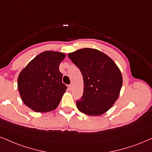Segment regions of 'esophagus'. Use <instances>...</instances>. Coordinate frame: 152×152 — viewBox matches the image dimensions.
<instances>
[{
  "label": "esophagus",
  "instance_id": "esophagus-1",
  "mask_svg": "<svg viewBox=\"0 0 152 152\" xmlns=\"http://www.w3.org/2000/svg\"><path fill=\"white\" fill-rule=\"evenodd\" d=\"M68 89H69V90H71V89H72V85H68Z\"/></svg>",
  "mask_w": 152,
  "mask_h": 152
}]
</instances>
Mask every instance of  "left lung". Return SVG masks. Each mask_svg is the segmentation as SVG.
Segmentation results:
<instances>
[{
    "label": "left lung",
    "instance_id": "left-lung-1",
    "mask_svg": "<svg viewBox=\"0 0 152 152\" xmlns=\"http://www.w3.org/2000/svg\"><path fill=\"white\" fill-rule=\"evenodd\" d=\"M68 57L81 71L84 91L77 107L89 115H99L113 106L119 96L123 77L114 61L100 50L85 48Z\"/></svg>",
    "mask_w": 152,
    "mask_h": 152
}]
</instances>
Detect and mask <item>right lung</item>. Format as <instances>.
I'll return each instance as SVG.
<instances>
[{
    "mask_svg": "<svg viewBox=\"0 0 152 152\" xmlns=\"http://www.w3.org/2000/svg\"><path fill=\"white\" fill-rule=\"evenodd\" d=\"M65 54L47 50L39 54L20 73L18 88L22 102L36 112L56 109L67 87L59 65Z\"/></svg>",
    "mask_w": 152,
    "mask_h": 152,
    "instance_id": "right-lung-1",
    "label": "right lung"
}]
</instances>
